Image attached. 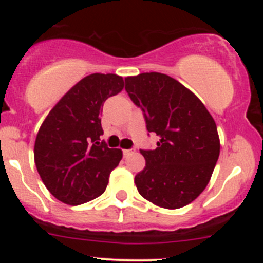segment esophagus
Masks as SVG:
<instances>
[{
  "label": "esophagus",
  "mask_w": 263,
  "mask_h": 263,
  "mask_svg": "<svg viewBox=\"0 0 263 263\" xmlns=\"http://www.w3.org/2000/svg\"><path fill=\"white\" fill-rule=\"evenodd\" d=\"M135 151H132V149H123V156L125 157H127V156H129L131 155V153H134Z\"/></svg>",
  "instance_id": "34e87169"
}]
</instances>
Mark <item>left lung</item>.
I'll return each instance as SVG.
<instances>
[{
  "instance_id": "obj_1",
  "label": "left lung",
  "mask_w": 263,
  "mask_h": 263,
  "mask_svg": "<svg viewBox=\"0 0 263 263\" xmlns=\"http://www.w3.org/2000/svg\"><path fill=\"white\" fill-rule=\"evenodd\" d=\"M126 91L142 108L157 148L141 151L146 167L135 177L138 193L164 209L195 200L210 182L220 155V138L204 104L179 81L162 73L125 78Z\"/></svg>"
}]
</instances>
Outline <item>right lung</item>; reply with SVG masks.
Masks as SVG:
<instances>
[{"mask_svg":"<svg viewBox=\"0 0 263 263\" xmlns=\"http://www.w3.org/2000/svg\"><path fill=\"white\" fill-rule=\"evenodd\" d=\"M125 86L116 74H90L57 102L41 125L34 162L42 182L62 203L80 205L100 197L122 151L100 136L102 105Z\"/></svg>","mask_w":263,"mask_h":263,"instance_id":"1","label":"right lung"}]
</instances>
